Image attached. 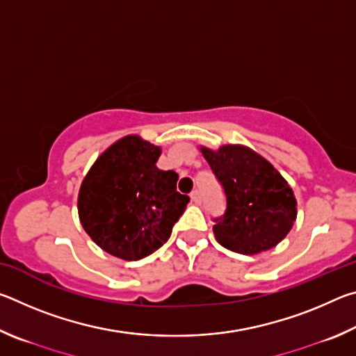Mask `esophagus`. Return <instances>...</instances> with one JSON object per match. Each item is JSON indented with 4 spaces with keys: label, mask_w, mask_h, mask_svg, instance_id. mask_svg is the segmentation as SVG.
<instances>
[{
    "label": "esophagus",
    "mask_w": 356,
    "mask_h": 356,
    "mask_svg": "<svg viewBox=\"0 0 356 356\" xmlns=\"http://www.w3.org/2000/svg\"><path fill=\"white\" fill-rule=\"evenodd\" d=\"M201 200H202V196H201V191H200V190L191 191V201H193V202H195V204H200V202H201Z\"/></svg>",
    "instance_id": "1"
}]
</instances>
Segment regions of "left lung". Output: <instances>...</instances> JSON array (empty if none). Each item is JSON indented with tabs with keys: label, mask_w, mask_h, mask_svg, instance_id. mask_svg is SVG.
<instances>
[{
	"label": "left lung",
	"mask_w": 356,
	"mask_h": 356,
	"mask_svg": "<svg viewBox=\"0 0 356 356\" xmlns=\"http://www.w3.org/2000/svg\"><path fill=\"white\" fill-rule=\"evenodd\" d=\"M226 197L225 213L213 218L218 243L240 254H257L278 245L297 218V201L281 174L242 146L202 147Z\"/></svg>",
	"instance_id": "left-lung-1"
}]
</instances>
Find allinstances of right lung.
Returning a JSON list of instances; mask_svg holds the SVG:
<instances>
[{
	"label": "right lung",
	"instance_id": "obj_1",
	"mask_svg": "<svg viewBox=\"0 0 356 356\" xmlns=\"http://www.w3.org/2000/svg\"><path fill=\"white\" fill-rule=\"evenodd\" d=\"M160 149L125 136L106 149L84 177L78 215L88 236L110 254L138 261L166 243L190 197L179 174L156 168Z\"/></svg>",
	"mask_w": 356,
	"mask_h": 356
}]
</instances>
